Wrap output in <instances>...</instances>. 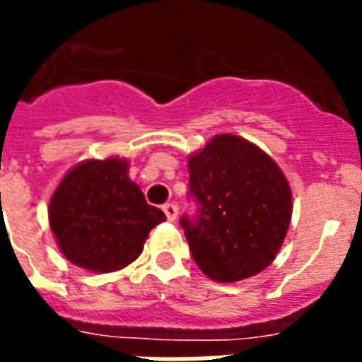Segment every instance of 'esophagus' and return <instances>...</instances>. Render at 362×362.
<instances>
[{
    "instance_id": "obj_1",
    "label": "esophagus",
    "mask_w": 362,
    "mask_h": 362,
    "mask_svg": "<svg viewBox=\"0 0 362 362\" xmlns=\"http://www.w3.org/2000/svg\"><path fill=\"white\" fill-rule=\"evenodd\" d=\"M163 211H165V215H167L168 221H176V216H178V207H176L174 203H165V205H163Z\"/></svg>"
}]
</instances>
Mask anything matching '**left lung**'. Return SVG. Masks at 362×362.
<instances>
[{
	"label": "left lung",
	"mask_w": 362,
	"mask_h": 362,
	"mask_svg": "<svg viewBox=\"0 0 362 362\" xmlns=\"http://www.w3.org/2000/svg\"><path fill=\"white\" fill-rule=\"evenodd\" d=\"M192 215L180 218L192 257L216 282L267 269L291 218L288 180L263 149L240 136H215L189 157Z\"/></svg>",
	"instance_id": "1"
}]
</instances>
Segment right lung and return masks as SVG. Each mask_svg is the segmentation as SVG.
Listing matches in <instances>:
<instances>
[{
    "instance_id": "add662e5",
    "label": "right lung",
    "mask_w": 362,
    "mask_h": 362,
    "mask_svg": "<svg viewBox=\"0 0 362 362\" xmlns=\"http://www.w3.org/2000/svg\"><path fill=\"white\" fill-rule=\"evenodd\" d=\"M163 221L165 213L146 202L122 159L80 163L49 203V224L63 255L93 272L136 261L149 230Z\"/></svg>"
}]
</instances>
